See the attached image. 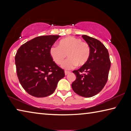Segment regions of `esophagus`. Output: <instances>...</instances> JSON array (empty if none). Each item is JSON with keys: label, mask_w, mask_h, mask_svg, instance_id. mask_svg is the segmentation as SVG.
Masks as SVG:
<instances>
[{"label": "esophagus", "mask_w": 131, "mask_h": 131, "mask_svg": "<svg viewBox=\"0 0 131 131\" xmlns=\"http://www.w3.org/2000/svg\"><path fill=\"white\" fill-rule=\"evenodd\" d=\"M69 73H70L69 71H66V70L65 71V75H67Z\"/></svg>", "instance_id": "esophagus-1"}]
</instances>
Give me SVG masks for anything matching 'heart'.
Instances as JSON below:
<instances>
[{
  "label": "heart",
  "instance_id": "heart-1",
  "mask_svg": "<svg viewBox=\"0 0 131 131\" xmlns=\"http://www.w3.org/2000/svg\"><path fill=\"white\" fill-rule=\"evenodd\" d=\"M90 54L89 44L82 41L80 39L70 36L61 40L58 47L52 46L50 49V57L58 65L62 63L67 55L68 59L62 65L65 69H71L77 65H85L90 58Z\"/></svg>",
  "mask_w": 131,
  "mask_h": 131
}]
</instances>
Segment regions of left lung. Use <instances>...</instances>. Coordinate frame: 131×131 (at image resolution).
I'll return each mask as SVG.
<instances>
[{"label":"left lung","instance_id":"1","mask_svg":"<svg viewBox=\"0 0 131 131\" xmlns=\"http://www.w3.org/2000/svg\"><path fill=\"white\" fill-rule=\"evenodd\" d=\"M83 38L91 48L90 58L85 65L73 71L76 79L72 84L77 94L90 97L98 94L107 83L111 62L105 46L95 38L83 35Z\"/></svg>","mask_w":131,"mask_h":131}]
</instances>
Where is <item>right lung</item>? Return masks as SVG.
Returning <instances> with one entry per match:
<instances>
[{"mask_svg":"<svg viewBox=\"0 0 131 131\" xmlns=\"http://www.w3.org/2000/svg\"><path fill=\"white\" fill-rule=\"evenodd\" d=\"M59 35L36 37L22 45L15 56L18 78L32 96L46 97L55 91L64 70L50 57V49Z\"/></svg>","mask_w":131,"mask_h":131,"instance_id":"add662e5","label":"right lung"}]
</instances>
